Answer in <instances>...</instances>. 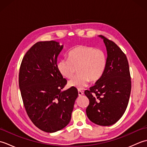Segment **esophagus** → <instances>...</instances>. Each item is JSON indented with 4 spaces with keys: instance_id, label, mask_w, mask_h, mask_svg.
Returning <instances> with one entry per match:
<instances>
[{
    "instance_id": "obj_1",
    "label": "esophagus",
    "mask_w": 147,
    "mask_h": 147,
    "mask_svg": "<svg viewBox=\"0 0 147 147\" xmlns=\"http://www.w3.org/2000/svg\"><path fill=\"white\" fill-rule=\"evenodd\" d=\"M83 94V92L82 91V90H78V95L79 96H82Z\"/></svg>"
}]
</instances>
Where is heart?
I'll use <instances>...</instances> for the list:
<instances>
[{"instance_id":"1","label":"heart","mask_w":147,"mask_h":147,"mask_svg":"<svg viewBox=\"0 0 147 147\" xmlns=\"http://www.w3.org/2000/svg\"><path fill=\"white\" fill-rule=\"evenodd\" d=\"M68 58L59 61L57 67L62 76L71 78L69 85L82 89L90 80L97 82L104 74L107 65V55L104 50L88 45H78L69 51Z\"/></svg>"}]
</instances>
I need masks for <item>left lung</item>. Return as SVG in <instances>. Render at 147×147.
<instances>
[{"instance_id": "obj_1", "label": "left lung", "mask_w": 147, "mask_h": 147, "mask_svg": "<svg viewBox=\"0 0 147 147\" xmlns=\"http://www.w3.org/2000/svg\"><path fill=\"white\" fill-rule=\"evenodd\" d=\"M107 65L104 74L95 85L85 90L89 99L86 115L93 123L111 126L123 116L129 102L131 81L128 61L122 50L105 36Z\"/></svg>"}]
</instances>
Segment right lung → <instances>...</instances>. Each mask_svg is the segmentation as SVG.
<instances>
[{
	"label": "right lung",
	"instance_id": "add662e5",
	"mask_svg": "<svg viewBox=\"0 0 147 147\" xmlns=\"http://www.w3.org/2000/svg\"><path fill=\"white\" fill-rule=\"evenodd\" d=\"M63 45L54 40L35 43L24 55L19 73V86L30 120L43 131L54 133L69 123L78 96L76 87L62 91L67 84L57 67Z\"/></svg>",
	"mask_w": 147,
	"mask_h": 147
}]
</instances>
